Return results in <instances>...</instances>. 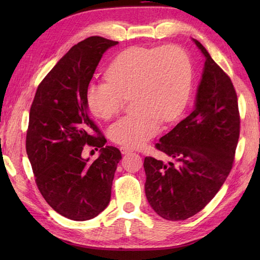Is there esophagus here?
Returning <instances> with one entry per match:
<instances>
[{"mask_svg":"<svg viewBox=\"0 0 260 260\" xmlns=\"http://www.w3.org/2000/svg\"><path fill=\"white\" fill-rule=\"evenodd\" d=\"M119 150H120L121 154H127V153L132 152V148H131V147H128V146H125V145L120 146V147H119Z\"/></svg>","mask_w":260,"mask_h":260,"instance_id":"34e87169","label":"esophagus"}]
</instances>
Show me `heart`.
<instances>
[{"label": "heart", "instance_id": "heart-1", "mask_svg": "<svg viewBox=\"0 0 260 260\" xmlns=\"http://www.w3.org/2000/svg\"><path fill=\"white\" fill-rule=\"evenodd\" d=\"M106 78L91 81L86 102L91 114L110 119L133 95L136 108L108 129L116 144L139 147L155 136L162 123L174 121L189 101L191 61L179 46L132 47L120 52L106 71Z\"/></svg>", "mask_w": 260, "mask_h": 260}]
</instances>
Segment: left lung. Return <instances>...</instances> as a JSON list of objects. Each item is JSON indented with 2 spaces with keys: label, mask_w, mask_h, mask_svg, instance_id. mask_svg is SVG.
Segmentation results:
<instances>
[{
  "label": "left lung",
  "mask_w": 260,
  "mask_h": 260,
  "mask_svg": "<svg viewBox=\"0 0 260 260\" xmlns=\"http://www.w3.org/2000/svg\"><path fill=\"white\" fill-rule=\"evenodd\" d=\"M194 42L206 57L196 108L155 144L175 162L144 159L148 203L159 217L172 221L200 212L217 194L233 169L240 134L233 81L206 48Z\"/></svg>",
  "instance_id": "obj_1"
}]
</instances>
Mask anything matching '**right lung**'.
Instances as JSON below:
<instances>
[{
  "instance_id": "1",
  "label": "right lung",
  "mask_w": 260,
  "mask_h": 260,
  "mask_svg": "<svg viewBox=\"0 0 260 260\" xmlns=\"http://www.w3.org/2000/svg\"><path fill=\"white\" fill-rule=\"evenodd\" d=\"M117 43L97 36L77 43L39 84L30 108L25 148L37 186L54 211L75 221L108 206L121 158L117 147L105 146L86 102L103 53ZM86 145L101 150L93 162L82 157Z\"/></svg>"
}]
</instances>
